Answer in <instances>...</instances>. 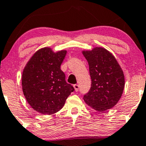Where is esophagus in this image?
<instances>
[{"label": "esophagus", "mask_w": 146, "mask_h": 146, "mask_svg": "<svg viewBox=\"0 0 146 146\" xmlns=\"http://www.w3.org/2000/svg\"><path fill=\"white\" fill-rule=\"evenodd\" d=\"M73 87H74L75 91H76V92L79 91V85H77V84H76V85H73Z\"/></svg>", "instance_id": "1"}]
</instances>
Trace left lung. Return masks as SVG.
<instances>
[{"mask_svg":"<svg viewBox=\"0 0 146 146\" xmlns=\"http://www.w3.org/2000/svg\"><path fill=\"white\" fill-rule=\"evenodd\" d=\"M89 64L92 80L90 90L83 99L97 111L113 108L121 98L125 87V76L113 54L103 47L82 52Z\"/></svg>","mask_w":146,"mask_h":146,"instance_id":"obj_1","label":"left lung"}]
</instances>
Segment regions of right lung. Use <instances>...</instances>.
I'll list each match as a JSON object with an SVG mask.
<instances>
[{"mask_svg":"<svg viewBox=\"0 0 146 146\" xmlns=\"http://www.w3.org/2000/svg\"><path fill=\"white\" fill-rule=\"evenodd\" d=\"M66 54V50L54 53L51 48L44 47L32 56L23 70V93L29 105L38 113H56L74 92L60 68Z\"/></svg>","mask_w":146,"mask_h":146,"instance_id":"1","label":"right lung"}]
</instances>
